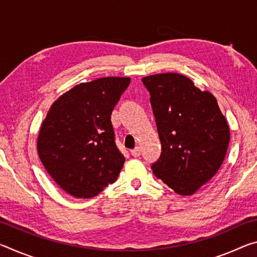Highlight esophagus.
Listing matches in <instances>:
<instances>
[{
    "instance_id": "1",
    "label": "esophagus",
    "mask_w": 257,
    "mask_h": 257,
    "mask_svg": "<svg viewBox=\"0 0 257 257\" xmlns=\"http://www.w3.org/2000/svg\"><path fill=\"white\" fill-rule=\"evenodd\" d=\"M132 155L134 158H138V156L141 155V149H139V147H135L134 150H132Z\"/></svg>"
}]
</instances>
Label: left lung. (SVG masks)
<instances>
[{"label": "left lung", "instance_id": "obj_1", "mask_svg": "<svg viewBox=\"0 0 257 257\" xmlns=\"http://www.w3.org/2000/svg\"><path fill=\"white\" fill-rule=\"evenodd\" d=\"M162 145L156 178L189 196L214 177L227 154L230 129L216 98L175 72L143 78Z\"/></svg>", "mask_w": 257, "mask_h": 257}]
</instances>
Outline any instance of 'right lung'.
<instances>
[{
    "label": "right lung",
    "instance_id": "1",
    "mask_svg": "<svg viewBox=\"0 0 257 257\" xmlns=\"http://www.w3.org/2000/svg\"><path fill=\"white\" fill-rule=\"evenodd\" d=\"M130 78L81 82L52 104L37 138V152L53 180L77 198L96 196L113 184L124 156L115 145L111 114Z\"/></svg>",
    "mask_w": 257,
    "mask_h": 257
}]
</instances>
